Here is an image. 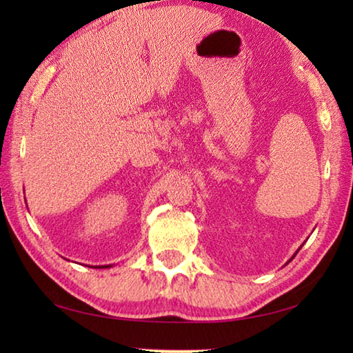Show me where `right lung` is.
Masks as SVG:
<instances>
[{"mask_svg":"<svg viewBox=\"0 0 353 353\" xmlns=\"http://www.w3.org/2000/svg\"><path fill=\"white\" fill-rule=\"evenodd\" d=\"M94 268H109V266H94Z\"/></svg>","mask_w":353,"mask_h":353,"instance_id":"add662e5","label":"right lung"}]
</instances>
